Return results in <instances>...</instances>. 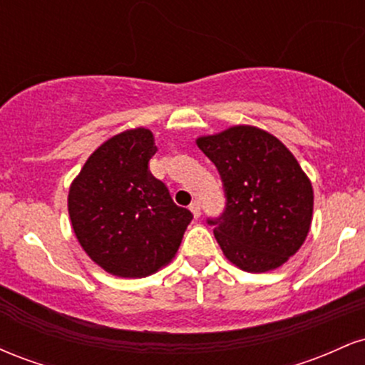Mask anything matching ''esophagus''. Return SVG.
I'll list each match as a JSON object with an SVG mask.
<instances>
[{
	"label": "esophagus",
	"instance_id": "34e87169",
	"mask_svg": "<svg viewBox=\"0 0 365 365\" xmlns=\"http://www.w3.org/2000/svg\"><path fill=\"white\" fill-rule=\"evenodd\" d=\"M190 211H192V215H194V217L200 216V204L197 202V200H194V202L190 204Z\"/></svg>",
	"mask_w": 365,
	"mask_h": 365
}]
</instances>
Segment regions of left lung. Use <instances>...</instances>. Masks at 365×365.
<instances>
[{
  "instance_id": "8db88e82",
  "label": "left lung",
  "mask_w": 365,
  "mask_h": 365,
  "mask_svg": "<svg viewBox=\"0 0 365 365\" xmlns=\"http://www.w3.org/2000/svg\"><path fill=\"white\" fill-rule=\"evenodd\" d=\"M223 182L226 207L209 217L225 257L247 273L276 269L311 230L312 183L282 140L250 125L197 139Z\"/></svg>"
}]
</instances>
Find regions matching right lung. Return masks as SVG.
<instances>
[{
    "mask_svg": "<svg viewBox=\"0 0 365 365\" xmlns=\"http://www.w3.org/2000/svg\"><path fill=\"white\" fill-rule=\"evenodd\" d=\"M156 150L150 130H125L91 154L70 185L68 215L78 244L120 278H144L166 266L194 217L149 171Z\"/></svg>",
    "mask_w": 365,
    "mask_h": 365,
    "instance_id": "right-lung-1",
    "label": "right lung"
}]
</instances>
